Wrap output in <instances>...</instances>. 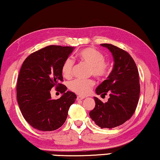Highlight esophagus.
<instances>
[{
    "label": "esophagus",
    "mask_w": 160,
    "mask_h": 160,
    "mask_svg": "<svg viewBox=\"0 0 160 160\" xmlns=\"http://www.w3.org/2000/svg\"><path fill=\"white\" fill-rule=\"evenodd\" d=\"M84 98H85V97H84V96H77V98H76V100H77V101H80V100H82V99H84Z\"/></svg>",
    "instance_id": "obj_1"
}]
</instances>
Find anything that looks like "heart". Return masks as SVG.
<instances>
[{"instance_id": "1", "label": "heart", "mask_w": 160, "mask_h": 160, "mask_svg": "<svg viewBox=\"0 0 160 160\" xmlns=\"http://www.w3.org/2000/svg\"><path fill=\"white\" fill-rule=\"evenodd\" d=\"M81 62L89 66V74L101 79L106 77L110 72V64L104 60V55L92 47H87L81 50L78 55ZM73 59H65L62 67V76L66 78H70L73 68ZM94 85L92 79H74L69 83V89L78 95H87L89 93Z\"/></svg>"}]
</instances>
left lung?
Instances as JSON below:
<instances>
[{
	"label": "left lung",
	"instance_id": "obj_1",
	"mask_svg": "<svg viewBox=\"0 0 160 160\" xmlns=\"http://www.w3.org/2000/svg\"><path fill=\"white\" fill-rule=\"evenodd\" d=\"M113 56L114 65L108 78L96 88L98 95L110 98L105 103L94 97L96 106L90 112L92 121L101 128L122 125L134 113L140 93L139 72L129 53L110 44H102Z\"/></svg>",
	"mask_w": 160,
	"mask_h": 160
}]
</instances>
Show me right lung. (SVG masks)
<instances>
[{
    "label": "right lung",
    "mask_w": 160,
    "mask_h": 160,
    "mask_svg": "<svg viewBox=\"0 0 160 160\" xmlns=\"http://www.w3.org/2000/svg\"><path fill=\"white\" fill-rule=\"evenodd\" d=\"M74 50L73 47L50 45L34 52L25 59L17 82V100L26 121L35 129L52 131L64 125L70 105L76 101L74 92L67 91L62 67ZM56 86L63 95L51 98Z\"/></svg>",
    "instance_id": "add662e5"
}]
</instances>
